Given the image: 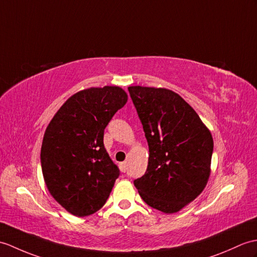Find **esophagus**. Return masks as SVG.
<instances>
[{
  "instance_id": "esophagus-1",
  "label": "esophagus",
  "mask_w": 257,
  "mask_h": 257,
  "mask_svg": "<svg viewBox=\"0 0 257 257\" xmlns=\"http://www.w3.org/2000/svg\"><path fill=\"white\" fill-rule=\"evenodd\" d=\"M119 169H120V171L122 173H126V171H127V163L126 162H121L120 164H119Z\"/></svg>"
}]
</instances>
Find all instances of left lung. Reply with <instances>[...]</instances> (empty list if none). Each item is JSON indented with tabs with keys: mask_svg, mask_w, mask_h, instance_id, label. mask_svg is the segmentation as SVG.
<instances>
[{
	"mask_svg": "<svg viewBox=\"0 0 257 257\" xmlns=\"http://www.w3.org/2000/svg\"><path fill=\"white\" fill-rule=\"evenodd\" d=\"M149 146L145 175L134 181L143 201L165 213L180 211L204 190L213 140L197 112L166 88L129 86Z\"/></svg>",
	"mask_w": 257,
	"mask_h": 257,
	"instance_id": "1",
	"label": "left lung"
}]
</instances>
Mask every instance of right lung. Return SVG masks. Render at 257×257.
I'll return each instance as SVG.
<instances>
[{"label": "right lung", "instance_id": "right-lung-1", "mask_svg": "<svg viewBox=\"0 0 257 257\" xmlns=\"http://www.w3.org/2000/svg\"><path fill=\"white\" fill-rule=\"evenodd\" d=\"M127 99L118 86L87 88L65 101L48 124L40 151L45 183L74 216L99 210L120 174L104 147V130Z\"/></svg>", "mask_w": 257, "mask_h": 257}]
</instances>
